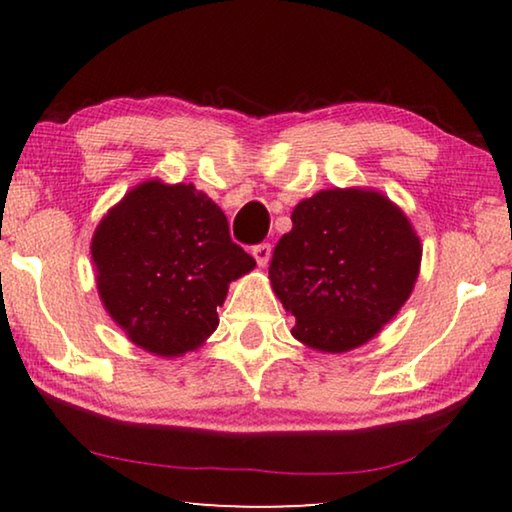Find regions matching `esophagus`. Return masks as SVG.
I'll list each match as a JSON object with an SVG mask.
<instances>
[{
	"label": "esophagus",
	"mask_w": 512,
	"mask_h": 512,
	"mask_svg": "<svg viewBox=\"0 0 512 512\" xmlns=\"http://www.w3.org/2000/svg\"><path fill=\"white\" fill-rule=\"evenodd\" d=\"M271 253H273L271 244H257L253 248V257L257 259L259 266H266L268 264V259H271Z\"/></svg>",
	"instance_id": "obj_1"
}]
</instances>
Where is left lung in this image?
Masks as SVG:
<instances>
[{"mask_svg":"<svg viewBox=\"0 0 512 512\" xmlns=\"http://www.w3.org/2000/svg\"><path fill=\"white\" fill-rule=\"evenodd\" d=\"M268 266L291 334L320 352L368 343L409 300L422 246L411 221L375 189H323L291 214Z\"/></svg>","mask_w":512,"mask_h":512,"instance_id":"1","label":"left lung"}]
</instances>
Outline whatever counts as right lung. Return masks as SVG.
Here are the masks:
<instances>
[{
    "label": "right lung",
    "mask_w": 512,
    "mask_h": 512,
    "mask_svg": "<svg viewBox=\"0 0 512 512\" xmlns=\"http://www.w3.org/2000/svg\"><path fill=\"white\" fill-rule=\"evenodd\" d=\"M90 250L103 307L137 348L158 357L203 345L228 284L255 268L212 198L162 180L133 187L108 210Z\"/></svg>",
    "instance_id": "1"
}]
</instances>
